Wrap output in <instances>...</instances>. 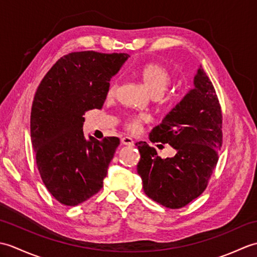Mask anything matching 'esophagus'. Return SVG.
I'll return each mask as SVG.
<instances>
[{
	"mask_svg": "<svg viewBox=\"0 0 257 257\" xmlns=\"http://www.w3.org/2000/svg\"><path fill=\"white\" fill-rule=\"evenodd\" d=\"M121 143H122V145H125V146H134L135 141L132 137H128V136H125V137H123L121 139Z\"/></svg>",
	"mask_w": 257,
	"mask_h": 257,
	"instance_id": "1",
	"label": "esophagus"
}]
</instances>
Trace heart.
Returning <instances> with one entry per match:
<instances>
[{
	"label": "heart",
	"mask_w": 257,
	"mask_h": 257,
	"mask_svg": "<svg viewBox=\"0 0 257 257\" xmlns=\"http://www.w3.org/2000/svg\"><path fill=\"white\" fill-rule=\"evenodd\" d=\"M139 74L141 76L145 86L149 90L151 95H161L163 94L168 86L171 83V75L169 70L157 63H148L145 64L140 68ZM117 88L116 80H111L107 87L106 96L111 98L114 96ZM148 120V117L144 113H134L129 114L124 118V127L130 132H138L140 125Z\"/></svg>",
	"instance_id": "obj_1"
}]
</instances>
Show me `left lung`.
<instances>
[{
    "label": "left lung",
    "mask_w": 257,
    "mask_h": 257,
    "mask_svg": "<svg viewBox=\"0 0 257 257\" xmlns=\"http://www.w3.org/2000/svg\"><path fill=\"white\" fill-rule=\"evenodd\" d=\"M222 118L214 87L200 66L194 88L150 134L152 143L169 144L176 156L161 159L145 141L136 144L140 152L137 171L150 199L180 209L203 193L219 161Z\"/></svg>",
    "instance_id": "8db88e82"
}]
</instances>
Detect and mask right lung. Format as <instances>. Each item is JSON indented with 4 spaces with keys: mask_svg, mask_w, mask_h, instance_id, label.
Listing matches in <instances>:
<instances>
[{
    "mask_svg": "<svg viewBox=\"0 0 257 257\" xmlns=\"http://www.w3.org/2000/svg\"><path fill=\"white\" fill-rule=\"evenodd\" d=\"M128 57L124 53H69L37 87L31 111L32 146L42 181L59 203L78 205L102 188L120 141H87L83 116L102 107L109 80Z\"/></svg>",
    "mask_w": 257,
    "mask_h": 257,
    "instance_id": "add662e5",
    "label": "right lung"
}]
</instances>
